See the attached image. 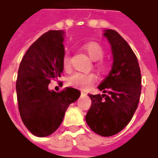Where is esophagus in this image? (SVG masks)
<instances>
[{"label": "esophagus", "instance_id": "34e87169", "mask_svg": "<svg viewBox=\"0 0 158 158\" xmlns=\"http://www.w3.org/2000/svg\"><path fill=\"white\" fill-rule=\"evenodd\" d=\"M86 96V93L85 92H81V96Z\"/></svg>", "mask_w": 158, "mask_h": 158}]
</instances>
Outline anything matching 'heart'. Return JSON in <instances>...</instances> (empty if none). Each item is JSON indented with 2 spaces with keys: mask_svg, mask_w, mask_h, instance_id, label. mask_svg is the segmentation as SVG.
<instances>
[{
  "mask_svg": "<svg viewBox=\"0 0 158 158\" xmlns=\"http://www.w3.org/2000/svg\"><path fill=\"white\" fill-rule=\"evenodd\" d=\"M85 52L88 54L93 61L102 60L104 56V49L102 46L96 42H89L86 43L83 46ZM96 68L101 73H104L107 69V66L102 61H99L96 63ZM62 67L65 70H69L71 67L70 56L66 54L62 59ZM96 81V76L93 73H74L73 74L69 77L67 83L69 85L75 87L78 89H86L92 85Z\"/></svg>",
  "mask_w": 158,
  "mask_h": 158,
  "instance_id": "heart-1",
  "label": "heart"
}]
</instances>
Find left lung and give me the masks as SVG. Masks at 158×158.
<instances>
[{"label":"left lung","mask_w":158,"mask_h":158,"mask_svg":"<svg viewBox=\"0 0 158 158\" xmlns=\"http://www.w3.org/2000/svg\"><path fill=\"white\" fill-rule=\"evenodd\" d=\"M113 56L111 71L98 86L102 95H89L91 106L87 124L97 135L112 136L120 132L137 109L141 91L138 60L129 44L113 29L104 30Z\"/></svg>","instance_id":"8db88e82"}]
</instances>
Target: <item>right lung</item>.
I'll return each instance as SVG.
<instances>
[{
	"label": "right lung",
	"instance_id": "1",
	"mask_svg": "<svg viewBox=\"0 0 158 158\" xmlns=\"http://www.w3.org/2000/svg\"><path fill=\"white\" fill-rule=\"evenodd\" d=\"M64 31L42 35L23 56L19 65L16 90L20 116L34 135L45 137L58 129L66 110L80 96L79 89L66 87L61 92L48 89L52 79L63 71Z\"/></svg>",
	"mask_w": 158,
	"mask_h": 158
}]
</instances>
